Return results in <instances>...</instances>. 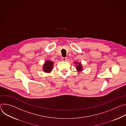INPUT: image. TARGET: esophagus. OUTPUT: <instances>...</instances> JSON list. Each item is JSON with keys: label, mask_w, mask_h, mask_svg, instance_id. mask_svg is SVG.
Wrapping results in <instances>:
<instances>
[{"label": "esophagus", "mask_w": 126, "mask_h": 126, "mask_svg": "<svg viewBox=\"0 0 126 126\" xmlns=\"http://www.w3.org/2000/svg\"><path fill=\"white\" fill-rule=\"evenodd\" d=\"M61 60L62 61H66L67 60V57H63V58H62Z\"/></svg>", "instance_id": "esophagus-1"}]
</instances>
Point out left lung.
I'll return each mask as SVG.
<instances>
[{"instance_id":"obj_1","label":"left lung","mask_w":126,"mask_h":126,"mask_svg":"<svg viewBox=\"0 0 126 126\" xmlns=\"http://www.w3.org/2000/svg\"><path fill=\"white\" fill-rule=\"evenodd\" d=\"M77 63H75V64H77ZM76 68L77 69V70H78V71H81V70H82V66H81V63H79V64H78V66L76 67Z\"/></svg>"}]
</instances>
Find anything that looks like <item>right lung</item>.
Returning <instances> with one entry per match:
<instances>
[{"mask_svg": "<svg viewBox=\"0 0 126 126\" xmlns=\"http://www.w3.org/2000/svg\"><path fill=\"white\" fill-rule=\"evenodd\" d=\"M53 62L50 61H47L46 62H45V64L43 66V69L45 72H50L52 71L53 68Z\"/></svg>", "mask_w": 126, "mask_h": 126, "instance_id": "add662e5", "label": "right lung"}]
</instances>
